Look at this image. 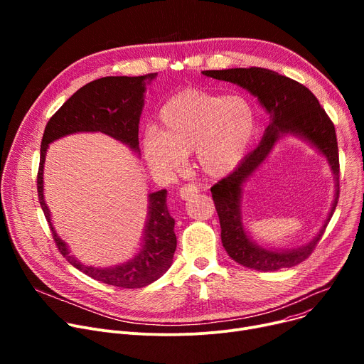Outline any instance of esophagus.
<instances>
[{"label":"esophagus","mask_w":364,"mask_h":364,"mask_svg":"<svg viewBox=\"0 0 364 364\" xmlns=\"http://www.w3.org/2000/svg\"><path fill=\"white\" fill-rule=\"evenodd\" d=\"M199 192V187L196 184H184L181 188H180V198L183 200H187L190 198H193L196 193Z\"/></svg>","instance_id":"1"}]
</instances>
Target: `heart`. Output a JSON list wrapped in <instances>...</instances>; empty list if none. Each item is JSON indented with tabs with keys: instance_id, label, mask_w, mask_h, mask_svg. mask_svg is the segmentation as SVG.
<instances>
[{
	"instance_id": "1",
	"label": "heart",
	"mask_w": 364,
	"mask_h": 364,
	"mask_svg": "<svg viewBox=\"0 0 364 364\" xmlns=\"http://www.w3.org/2000/svg\"><path fill=\"white\" fill-rule=\"evenodd\" d=\"M158 128L141 143L147 165L161 174L174 172L193 151L196 166L209 177L233 171L250 147L257 114L242 95H220L202 90L177 92L161 107Z\"/></svg>"
}]
</instances>
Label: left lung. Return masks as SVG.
I'll use <instances>...</instances> for the list:
<instances>
[{
  "label": "left lung",
  "mask_w": 364,
  "mask_h": 364,
  "mask_svg": "<svg viewBox=\"0 0 364 364\" xmlns=\"http://www.w3.org/2000/svg\"><path fill=\"white\" fill-rule=\"evenodd\" d=\"M209 78L228 81L254 94L270 113L259 146L251 151L227 177L211 187L213 199L221 225V242L227 254L247 269L276 272L307 259L320 242L335 213L339 199V153L333 122L320 106L316 95L302 84L264 68H236L203 70ZM283 133H295L309 139L327 156L337 178L336 200L327 223L309 245L292 252H270L255 245L244 233L240 213L241 186L268 156Z\"/></svg>",
  "instance_id": "obj_1"
}]
</instances>
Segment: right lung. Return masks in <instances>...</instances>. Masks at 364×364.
<instances>
[{
	"mask_svg": "<svg viewBox=\"0 0 364 364\" xmlns=\"http://www.w3.org/2000/svg\"><path fill=\"white\" fill-rule=\"evenodd\" d=\"M155 76L156 73L143 76H105V78L88 82L68 99L50 118L41 141L40 168L36 176L38 199H40L59 252L87 276L124 289L143 288L158 280L171 267L177 247V237L174 233L176 221L169 215L166 208V190L149 195V218L140 252L122 265L97 269V267L84 265L76 261L68 251L66 243L54 232L43 193L44 161L50 143L68 134L82 131H100L132 150L140 151L139 122L144 103L143 95L146 85H149Z\"/></svg>",
	"mask_w": 364,
	"mask_h": 364,
	"instance_id": "add662e5",
	"label": "right lung"
}]
</instances>
